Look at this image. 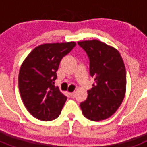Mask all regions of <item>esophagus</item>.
I'll list each match as a JSON object with an SVG mask.
<instances>
[{"label":"esophagus","mask_w":147,"mask_h":147,"mask_svg":"<svg viewBox=\"0 0 147 147\" xmlns=\"http://www.w3.org/2000/svg\"><path fill=\"white\" fill-rule=\"evenodd\" d=\"M69 95H70V96H71V98H74L75 97V93H74H74H70Z\"/></svg>","instance_id":"34e87169"}]
</instances>
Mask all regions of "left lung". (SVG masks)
I'll list each match as a JSON object with an SVG mask.
<instances>
[{"instance_id":"obj_1","label":"left lung","mask_w":147,"mask_h":147,"mask_svg":"<svg viewBox=\"0 0 147 147\" xmlns=\"http://www.w3.org/2000/svg\"><path fill=\"white\" fill-rule=\"evenodd\" d=\"M78 44L88 54L90 75L95 82L80 107L89 120H105L115 113L125 96L127 78L124 61L116 49L97 40Z\"/></svg>"}]
</instances>
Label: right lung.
Segmentation results:
<instances>
[{
	"label": "right lung",
	"instance_id": "1",
	"mask_svg": "<svg viewBox=\"0 0 147 147\" xmlns=\"http://www.w3.org/2000/svg\"><path fill=\"white\" fill-rule=\"evenodd\" d=\"M74 42L45 43L31 51L20 67L18 85L20 96L30 114L49 121L61 113L67 97L55 87L61 59L75 47Z\"/></svg>",
	"mask_w": 147,
	"mask_h": 147
}]
</instances>
